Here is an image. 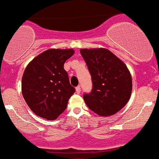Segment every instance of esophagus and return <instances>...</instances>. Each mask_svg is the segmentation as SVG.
Here are the masks:
<instances>
[{"mask_svg": "<svg viewBox=\"0 0 159 159\" xmlns=\"http://www.w3.org/2000/svg\"><path fill=\"white\" fill-rule=\"evenodd\" d=\"M76 93L78 94H79L80 93H81V87H80V85H78V86L76 87Z\"/></svg>", "mask_w": 159, "mask_h": 159, "instance_id": "obj_1", "label": "esophagus"}]
</instances>
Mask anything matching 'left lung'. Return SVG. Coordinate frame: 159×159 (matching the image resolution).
Wrapping results in <instances>:
<instances>
[{"label":"left lung","mask_w":159,"mask_h":159,"mask_svg":"<svg viewBox=\"0 0 159 159\" xmlns=\"http://www.w3.org/2000/svg\"><path fill=\"white\" fill-rule=\"evenodd\" d=\"M92 77L93 89L83 95L89 109L101 116L114 115L128 102L132 80L128 67L105 48L81 49Z\"/></svg>","instance_id":"obj_1"}]
</instances>
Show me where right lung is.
I'll return each instance as SVG.
<instances>
[{"mask_svg":"<svg viewBox=\"0 0 159 159\" xmlns=\"http://www.w3.org/2000/svg\"><path fill=\"white\" fill-rule=\"evenodd\" d=\"M74 54L73 49L47 50L25 68L22 94L35 115L54 120L66 108L75 89L70 84L64 63Z\"/></svg>","mask_w":159,"mask_h":159,"instance_id":"add662e5","label":"right lung"}]
</instances>
